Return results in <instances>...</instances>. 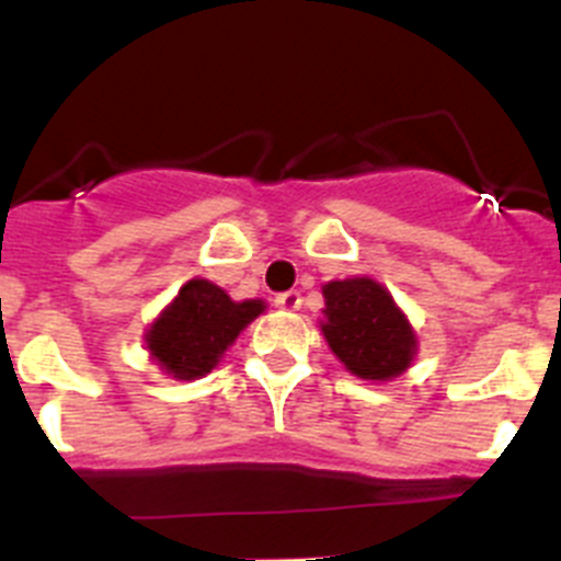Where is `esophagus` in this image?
Instances as JSON below:
<instances>
[{
    "label": "esophagus",
    "instance_id": "esophagus-1",
    "mask_svg": "<svg viewBox=\"0 0 561 561\" xmlns=\"http://www.w3.org/2000/svg\"><path fill=\"white\" fill-rule=\"evenodd\" d=\"M300 304H304V300H300V291H280V295L275 297V306L284 311H297Z\"/></svg>",
    "mask_w": 561,
    "mask_h": 561
}]
</instances>
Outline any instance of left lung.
Segmentation results:
<instances>
[{
	"mask_svg": "<svg viewBox=\"0 0 561 561\" xmlns=\"http://www.w3.org/2000/svg\"><path fill=\"white\" fill-rule=\"evenodd\" d=\"M323 331L336 359L359 379L390 381L413 365L419 336L385 286L368 275L323 286Z\"/></svg>",
	"mask_w": 561,
	"mask_h": 561,
	"instance_id": "8db88e82",
	"label": "left lung"
}]
</instances>
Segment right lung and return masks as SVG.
Instances as JSON below:
<instances>
[{
  "label": "right lung",
  "instance_id": "add662e5",
  "mask_svg": "<svg viewBox=\"0 0 561 561\" xmlns=\"http://www.w3.org/2000/svg\"><path fill=\"white\" fill-rule=\"evenodd\" d=\"M264 311V300H232L207 277H191L180 295L153 317L142 340L162 374L193 381L210 374L238 334Z\"/></svg>",
  "mask_w": 561,
  "mask_h": 561
}]
</instances>
